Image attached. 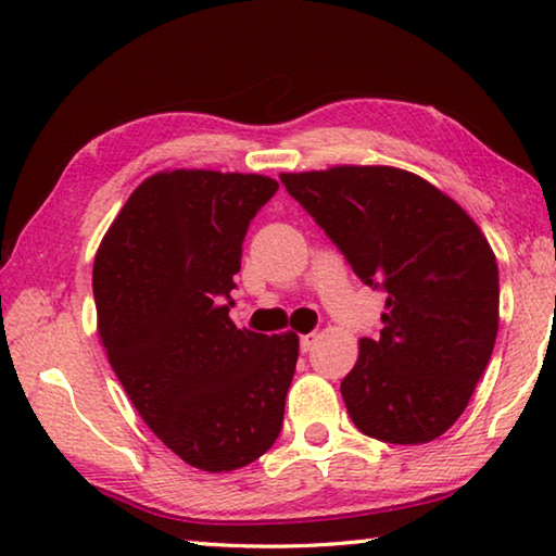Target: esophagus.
<instances>
[{"mask_svg":"<svg viewBox=\"0 0 556 556\" xmlns=\"http://www.w3.org/2000/svg\"><path fill=\"white\" fill-rule=\"evenodd\" d=\"M316 343H318V333H306V336H301V351H304V353H312Z\"/></svg>","mask_w":556,"mask_h":556,"instance_id":"esophagus-1","label":"esophagus"}]
</instances>
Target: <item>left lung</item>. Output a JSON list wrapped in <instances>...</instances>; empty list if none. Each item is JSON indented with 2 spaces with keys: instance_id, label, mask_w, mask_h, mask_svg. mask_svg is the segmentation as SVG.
<instances>
[{
  "instance_id": "left-lung-1",
  "label": "left lung",
  "mask_w": 556,
  "mask_h": 556,
  "mask_svg": "<svg viewBox=\"0 0 556 556\" xmlns=\"http://www.w3.org/2000/svg\"><path fill=\"white\" fill-rule=\"evenodd\" d=\"M365 285L388 291L380 338H361L341 382L353 425L388 444L454 427L491 361L497 262L473 218L394 166L279 174Z\"/></svg>"
}]
</instances>
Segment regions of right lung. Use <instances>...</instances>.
<instances>
[{"instance_id": "obj_1", "label": "right lung", "mask_w": 556, "mask_h": 556, "mask_svg": "<svg viewBox=\"0 0 556 556\" xmlns=\"http://www.w3.org/2000/svg\"><path fill=\"white\" fill-rule=\"evenodd\" d=\"M279 184L174 168L144 178L92 265L98 333L147 427L188 466L228 473L271 448L299 336L230 321L250 220Z\"/></svg>"}]
</instances>
